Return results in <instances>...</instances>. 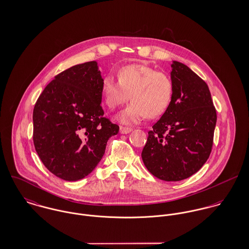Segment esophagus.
<instances>
[{
  "label": "esophagus",
  "instance_id": "34e87169",
  "mask_svg": "<svg viewBox=\"0 0 249 249\" xmlns=\"http://www.w3.org/2000/svg\"><path fill=\"white\" fill-rule=\"evenodd\" d=\"M131 130H132L131 127H126V126H121V127H120V132H121L122 134H127V133H129Z\"/></svg>",
  "mask_w": 249,
  "mask_h": 249
}]
</instances>
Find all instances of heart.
<instances>
[{"label": "heart", "mask_w": 249, "mask_h": 249, "mask_svg": "<svg viewBox=\"0 0 249 249\" xmlns=\"http://www.w3.org/2000/svg\"><path fill=\"white\" fill-rule=\"evenodd\" d=\"M174 83L171 77L144 64H131L118 71V81L107 75L103 79L102 94L108 109L123 106L130 99L132 103L118 117L122 124H133L145 116L157 118L162 115L174 99Z\"/></svg>", "instance_id": "b5f03b06"}]
</instances>
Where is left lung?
Wrapping results in <instances>:
<instances>
[{
	"label": "left lung",
	"instance_id": "obj_1",
	"mask_svg": "<svg viewBox=\"0 0 249 249\" xmlns=\"http://www.w3.org/2000/svg\"><path fill=\"white\" fill-rule=\"evenodd\" d=\"M172 68L174 99L148 131L142 159L155 178L180 181L198 172L209 158L216 112L202 78L178 61Z\"/></svg>",
	"mask_w": 249,
	"mask_h": 249
}]
</instances>
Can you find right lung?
Returning a JSON list of instances; mask_svg holds the SVG:
<instances>
[{
	"label": "right lung",
	"instance_id": "right-lung-1",
	"mask_svg": "<svg viewBox=\"0 0 249 249\" xmlns=\"http://www.w3.org/2000/svg\"><path fill=\"white\" fill-rule=\"evenodd\" d=\"M103 78L96 61L74 65L54 76L34 108V143L55 177L76 181L102 160L119 125L104 116Z\"/></svg>",
	"mask_w": 249,
	"mask_h": 249
}]
</instances>
